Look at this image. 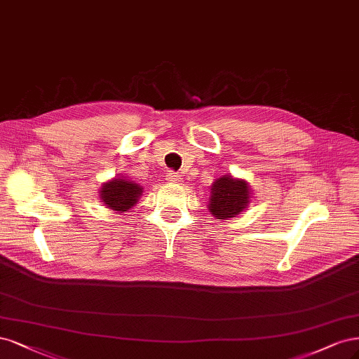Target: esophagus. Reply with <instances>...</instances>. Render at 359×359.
<instances>
[{
	"instance_id": "34e87169",
	"label": "esophagus",
	"mask_w": 359,
	"mask_h": 359,
	"mask_svg": "<svg viewBox=\"0 0 359 359\" xmlns=\"http://www.w3.org/2000/svg\"><path fill=\"white\" fill-rule=\"evenodd\" d=\"M165 179H167L168 182H175V183L182 182V176L179 175V172H175V171H168L167 175H165Z\"/></svg>"
}]
</instances>
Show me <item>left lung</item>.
<instances>
[{
	"instance_id": "8db88e82",
	"label": "left lung",
	"mask_w": 359,
	"mask_h": 359,
	"mask_svg": "<svg viewBox=\"0 0 359 359\" xmlns=\"http://www.w3.org/2000/svg\"><path fill=\"white\" fill-rule=\"evenodd\" d=\"M249 203V184L231 176L219 177L212 187L209 210L217 219L236 217Z\"/></svg>"
}]
</instances>
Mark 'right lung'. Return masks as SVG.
I'll use <instances>...</instances> for the list:
<instances>
[{"label":"right lung","mask_w":359,"mask_h":359,"mask_svg":"<svg viewBox=\"0 0 359 359\" xmlns=\"http://www.w3.org/2000/svg\"><path fill=\"white\" fill-rule=\"evenodd\" d=\"M143 188L140 184L126 179H113L104 183L101 188V198L109 209L116 212H126L135 204L138 196L142 195Z\"/></svg>","instance_id":"add662e5"}]
</instances>
